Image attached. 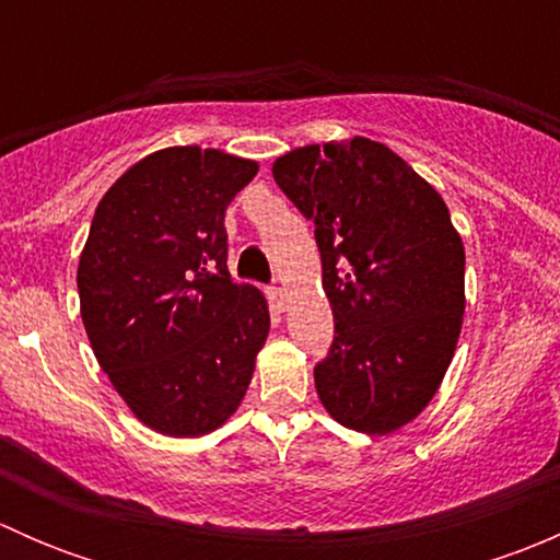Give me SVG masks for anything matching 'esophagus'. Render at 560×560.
<instances>
[{
  "label": "esophagus",
  "mask_w": 560,
  "mask_h": 560,
  "mask_svg": "<svg viewBox=\"0 0 560 560\" xmlns=\"http://www.w3.org/2000/svg\"><path fill=\"white\" fill-rule=\"evenodd\" d=\"M268 298H270V306H273L276 312H284V308H287V292L281 290V287H270Z\"/></svg>",
  "instance_id": "obj_1"
}]
</instances>
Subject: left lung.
Instances as JSON below:
<instances>
[{"label":"left lung","instance_id":"8db88e82","mask_svg":"<svg viewBox=\"0 0 560 560\" xmlns=\"http://www.w3.org/2000/svg\"><path fill=\"white\" fill-rule=\"evenodd\" d=\"M276 184L314 219L336 338L314 369L327 415L365 436L415 420L442 385L466 308V252L442 195L385 143L301 145Z\"/></svg>","mask_w":560,"mask_h":560}]
</instances>
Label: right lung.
<instances>
[{
  "label": "right lung",
  "mask_w": 560,
  "mask_h": 560,
  "mask_svg": "<svg viewBox=\"0 0 560 560\" xmlns=\"http://www.w3.org/2000/svg\"><path fill=\"white\" fill-rule=\"evenodd\" d=\"M254 160L171 145L105 191L78 262L94 358L135 417L195 439L238 411L270 330L268 301L228 270L224 211Z\"/></svg>",
  "instance_id": "1"
}]
</instances>
